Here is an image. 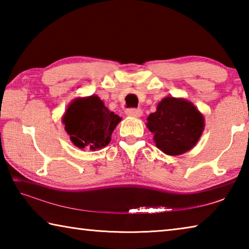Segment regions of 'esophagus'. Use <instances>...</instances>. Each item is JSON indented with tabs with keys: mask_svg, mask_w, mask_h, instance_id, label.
<instances>
[{
	"mask_svg": "<svg viewBox=\"0 0 249 249\" xmlns=\"http://www.w3.org/2000/svg\"><path fill=\"white\" fill-rule=\"evenodd\" d=\"M125 114L127 116H133V117H140L142 116V112L141 108H127L125 111Z\"/></svg>",
	"mask_w": 249,
	"mask_h": 249,
	"instance_id": "34e87169",
	"label": "esophagus"
}]
</instances>
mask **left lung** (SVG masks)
<instances>
[{
  "label": "left lung",
  "mask_w": 249,
  "mask_h": 249,
  "mask_svg": "<svg viewBox=\"0 0 249 249\" xmlns=\"http://www.w3.org/2000/svg\"><path fill=\"white\" fill-rule=\"evenodd\" d=\"M146 125L160 150L178 156L196 146L204 129V119L189 101L167 96L147 117Z\"/></svg>",
  "instance_id": "obj_1"
}]
</instances>
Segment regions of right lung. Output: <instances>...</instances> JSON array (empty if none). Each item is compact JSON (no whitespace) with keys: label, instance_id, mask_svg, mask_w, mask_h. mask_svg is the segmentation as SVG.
<instances>
[{"label":"right lung","instance_id":"1","mask_svg":"<svg viewBox=\"0 0 249 249\" xmlns=\"http://www.w3.org/2000/svg\"><path fill=\"white\" fill-rule=\"evenodd\" d=\"M121 122L99 96L78 98L70 103L62 123L71 142L79 148L101 149L111 142V135Z\"/></svg>","mask_w":249,"mask_h":249}]
</instances>
